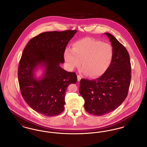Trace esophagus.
I'll return each instance as SVG.
<instances>
[{"mask_svg": "<svg viewBox=\"0 0 147 147\" xmlns=\"http://www.w3.org/2000/svg\"><path fill=\"white\" fill-rule=\"evenodd\" d=\"M81 79H82V77H81L80 76H79V75H78V76H77V79H78V82H80V80H81Z\"/></svg>", "mask_w": 147, "mask_h": 147, "instance_id": "esophagus-1", "label": "esophagus"}]
</instances>
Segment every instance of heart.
I'll list each match as a JSON object with an SVG mask.
<instances>
[{
  "label": "heart",
  "mask_w": 147,
  "mask_h": 147,
  "mask_svg": "<svg viewBox=\"0 0 147 147\" xmlns=\"http://www.w3.org/2000/svg\"><path fill=\"white\" fill-rule=\"evenodd\" d=\"M113 49L107 43L91 38L80 39L67 48L64 59L70 69L79 67L82 62V72L95 78L103 75L112 61Z\"/></svg>",
  "instance_id": "1"
}]
</instances>
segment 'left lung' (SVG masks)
Returning <instances> with one entry per match:
<instances>
[{
    "label": "left lung",
    "instance_id": "1",
    "mask_svg": "<svg viewBox=\"0 0 147 147\" xmlns=\"http://www.w3.org/2000/svg\"><path fill=\"white\" fill-rule=\"evenodd\" d=\"M112 45L113 57L105 73L95 80L82 79L79 92L89 113L102 116L116 109L124 101L131 79V65L126 48L109 33H105Z\"/></svg>",
    "mask_w": 147,
    "mask_h": 147
}]
</instances>
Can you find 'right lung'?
I'll return each instance as SVG.
<instances>
[{
	"mask_svg": "<svg viewBox=\"0 0 147 147\" xmlns=\"http://www.w3.org/2000/svg\"><path fill=\"white\" fill-rule=\"evenodd\" d=\"M75 30L43 32L28 41L22 53L18 79L24 100L35 111L46 116L59 115L64 110L68 86L76 84L74 72L64 70V52ZM44 68L40 79L35 77L39 66Z\"/></svg>",
	"mask_w": 147,
	"mask_h": 147,
	"instance_id": "add662e5",
	"label": "right lung"
}]
</instances>
